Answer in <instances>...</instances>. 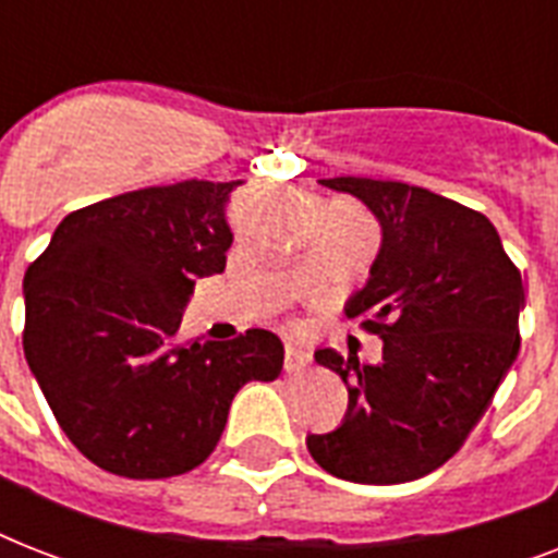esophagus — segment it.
I'll return each mask as SVG.
<instances>
[{"label":"esophagus","mask_w":558,"mask_h":558,"mask_svg":"<svg viewBox=\"0 0 558 558\" xmlns=\"http://www.w3.org/2000/svg\"><path fill=\"white\" fill-rule=\"evenodd\" d=\"M306 367H310V356H306V353H301V350L289 348L287 359H283V371L292 376V373H301V371H306Z\"/></svg>","instance_id":"obj_1"}]
</instances>
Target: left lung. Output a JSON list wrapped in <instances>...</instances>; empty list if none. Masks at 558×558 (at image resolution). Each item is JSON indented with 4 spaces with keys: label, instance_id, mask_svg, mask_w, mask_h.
Wrapping results in <instances>:
<instances>
[{
    "label": "left lung",
    "instance_id": "left-lung-1",
    "mask_svg": "<svg viewBox=\"0 0 558 558\" xmlns=\"http://www.w3.org/2000/svg\"><path fill=\"white\" fill-rule=\"evenodd\" d=\"M322 185L359 196L381 222L371 280L344 313L385 348L379 365L315 353L344 379L350 405L306 449L353 484L416 481L466 442L519 356L521 271L481 210L440 193L365 177Z\"/></svg>",
    "mask_w": 558,
    "mask_h": 558
}]
</instances>
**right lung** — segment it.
<instances>
[{
	"label": "right lung",
	"instance_id": "add662e5",
	"mask_svg": "<svg viewBox=\"0 0 558 558\" xmlns=\"http://www.w3.org/2000/svg\"><path fill=\"white\" fill-rule=\"evenodd\" d=\"M243 185L185 179L72 210L25 271L22 350L65 437L112 475H185L245 381L278 379L269 330L179 341L196 278L226 269Z\"/></svg>",
	"mask_w": 558,
	"mask_h": 558
}]
</instances>
